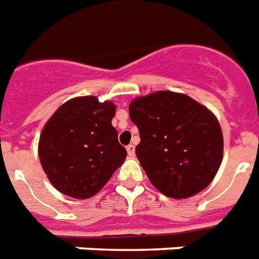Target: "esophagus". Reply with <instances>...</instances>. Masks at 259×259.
I'll return each instance as SVG.
<instances>
[{
	"label": "esophagus",
	"instance_id": "1",
	"mask_svg": "<svg viewBox=\"0 0 259 259\" xmlns=\"http://www.w3.org/2000/svg\"><path fill=\"white\" fill-rule=\"evenodd\" d=\"M126 151H127V154H129L130 158L135 156V145H127V147H126Z\"/></svg>",
	"mask_w": 259,
	"mask_h": 259
}]
</instances>
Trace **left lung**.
I'll return each instance as SVG.
<instances>
[{
  "instance_id": "1",
  "label": "left lung",
  "mask_w": 259,
  "mask_h": 259,
  "mask_svg": "<svg viewBox=\"0 0 259 259\" xmlns=\"http://www.w3.org/2000/svg\"><path fill=\"white\" fill-rule=\"evenodd\" d=\"M129 116L141 139L136 155L159 192L187 199L208 187L224 152L221 126L211 111L184 93L159 91L136 97Z\"/></svg>"
}]
</instances>
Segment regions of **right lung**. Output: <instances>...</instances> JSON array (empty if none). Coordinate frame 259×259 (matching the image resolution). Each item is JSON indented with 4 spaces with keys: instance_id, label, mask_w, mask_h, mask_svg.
I'll return each instance as SVG.
<instances>
[{
    "instance_id": "obj_1",
    "label": "right lung",
    "mask_w": 259,
    "mask_h": 259,
    "mask_svg": "<svg viewBox=\"0 0 259 259\" xmlns=\"http://www.w3.org/2000/svg\"><path fill=\"white\" fill-rule=\"evenodd\" d=\"M116 107L95 96L66 101L39 136L38 156L55 188L74 199L95 196L127 156L111 124Z\"/></svg>"
}]
</instances>
